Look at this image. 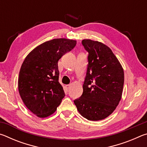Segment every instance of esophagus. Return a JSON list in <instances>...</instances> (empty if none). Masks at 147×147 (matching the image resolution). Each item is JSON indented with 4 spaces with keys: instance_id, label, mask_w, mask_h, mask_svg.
<instances>
[{
    "instance_id": "34e87169",
    "label": "esophagus",
    "mask_w": 147,
    "mask_h": 147,
    "mask_svg": "<svg viewBox=\"0 0 147 147\" xmlns=\"http://www.w3.org/2000/svg\"><path fill=\"white\" fill-rule=\"evenodd\" d=\"M69 88H70V85H65V89L67 91L69 89Z\"/></svg>"
}]
</instances>
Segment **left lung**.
<instances>
[{"mask_svg":"<svg viewBox=\"0 0 147 147\" xmlns=\"http://www.w3.org/2000/svg\"><path fill=\"white\" fill-rule=\"evenodd\" d=\"M88 65L83 93L74 100L78 112L89 121H100L113 112L121 100L124 71L117 58L106 45L84 39Z\"/></svg>","mask_w":147,"mask_h":147,"instance_id":"obj_1","label":"left lung"}]
</instances>
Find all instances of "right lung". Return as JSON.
<instances>
[{"label":"right lung","instance_id":"add662e5","mask_svg":"<svg viewBox=\"0 0 147 147\" xmlns=\"http://www.w3.org/2000/svg\"><path fill=\"white\" fill-rule=\"evenodd\" d=\"M76 45L75 40L54 39L36 47L24 59L19 74V92L26 108L39 117L55 112L65 96L58 82V62Z\"/></svg>","mask_w":147,"mask_h":147}]
</instances>
